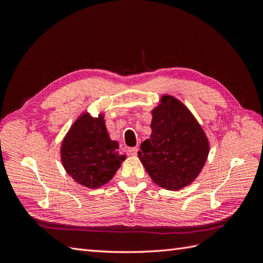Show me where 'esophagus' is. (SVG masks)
I'll return each instance as SVG.
<instances>
[{"mask_svg": "<svg viewBox=\"0 0 263 263\" xmlns=\"http://www.w3.org/2000/svg\"><path fill=\"white\" fill-rule=\"evenodd\" d=\"M137 147H133V148H128L127 149V154H128L129 156H136L137 155Z\"/></svg>", "mask_w": 263, "mask_h": 263, "instance_id": "obj_1", "label": "esophagus"}]
</instances>
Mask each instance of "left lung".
Returning <instances> with one entry per match:
<instances>
[{"mask_svg":"<svg viewBox=\"0 0 263 263\" xmlns=\"http://www.w3.org/2000/svg\"><path fill=\"white\" fill-rule=\"evenodd\" d=\"M151 115V135L140 146L139 160L157 185L181 190L202 171L209 138L191 110L172 95H162Z\"/></svg>","mask_w":263,"mask_h":263,"instance_id":"left-lung-1","label":"left lung"}]
</instances>
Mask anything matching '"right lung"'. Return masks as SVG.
Segmentation results:
<instances>
[{
  "label": "right lung",
  "mask_w": 263,
  "mask_h": 263,
  "mask_svg": "<svg viewBox=\"0 0 263 263\" xmlns=\"http://www.w3.org/2000/svg\"><path fill=\"white\" fill-rule=\"evenodd\" d=\"M116 140L109 138L104 114L83 112L71 125L60 147L63 168L78 184L98 189L113 179L126 159Z\"/></svg>",
  "instance_id": "1"
}]
</instances>
